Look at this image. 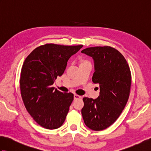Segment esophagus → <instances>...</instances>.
Here are the masks:
<instances>
[{
  "label": "esophagus",
  "mask_w": 151,
  "mask_h": 151,
  "mask_svg": "<svg viewBox=\"0 0 151 151\" xmlns=\"http://www.w3.org/2000/svg\"><path fill=\"white\" fill-rule=\"evenodd\" d=\"M81 96H80L78 95H76V94L74 95V99H81Z\"/></svg>",
  "instance_id": "1"
}]
</instances>
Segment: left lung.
Segmentation results:
<instances>
[{
  "label": "left lung",
  "mask_w": 151,
  "mask_h": 151,
  "mask_svg": "<svg viewBox=\"0 0 151 151\" xmlns=\"http://www.w3.org/2000/svg\"><path fill=\"white\" fill-rule=\"evenodd\" d=\"M81 52L93 59L95 72L92 81L99 84L100 88L97 99L83 98V119L93 130H104L117 119L129 100L130 67L123 54L113 47H89Z\"/></svg>",
  "instance_id": "1"
}]
</instances>
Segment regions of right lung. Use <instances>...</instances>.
<instances>
[{
  "label": "right lung",
  "mask_w": 151,
  "mask_h": 151,
  "mask_svg": "<svg viewBox=\"0 0 151 151\" xmlns=\"http://www.w3.org/2000/svg\"><path fill=\"white\" fill-rule=\"evenodd\" d=\"M82 47L47 43L36 48L24 60L20 78L21 97L28 113L43 128L58 129L65 120L74 95L54 90L52 84L63 75L70 57Z\"/></svg>",
  "instance_id": "add662e5"
}]
</instances>
